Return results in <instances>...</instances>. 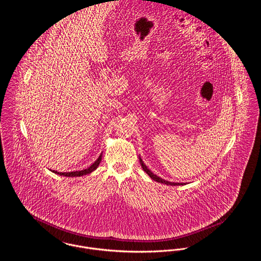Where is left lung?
I'll list each match as a JSON object with an SVG mask.
<instances>
[{"instance_id":"1","label":"left lung","mask_w":261,"mask_h":261,"mask_svg":"<svg viewBox=\"0 0 261 261\" xmlns=\"http://www.w3.org/2000/svg\"><path fill=\"white\" fill-rule=\"evenodd\" d=\"M139 160H140L142 169L148 174V176H149L151 179H153V180H156V181H158V182H161V184H164V185H169V186H182V185H186L185 182H174V181H169V180L162 179L159 176H157V175H155L153 172H151L150 169H148V167L145 165V163L141 159L140 156H139Z\"/></svg>"}]
</instances>
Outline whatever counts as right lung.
I'll list each match as a JSON object with an SVG mask.
<instances>
[{"mask_svg":"<svg viewBox=\"0 0 261 261\" xmlns=\"http://www.w3.org/2000/svg\"><path fill=\"white\" fill-rule=\"evenodd\" d=\"M101 159H102V153L99 155L98 159L95 161L90 167H88L87 169H84V170H81V171H76V172H67V173H61V172H58V171H51L53 173L57 174V175H60V176H63V177H82V176H85V175H88L90 173H92L93 171H95L97 169V167L99 166L100 164Z\"/></svg>","mask_w":261,"mask_h":261,"instance_id":"right-lung-1","label":"right lung"}]
</instances>
